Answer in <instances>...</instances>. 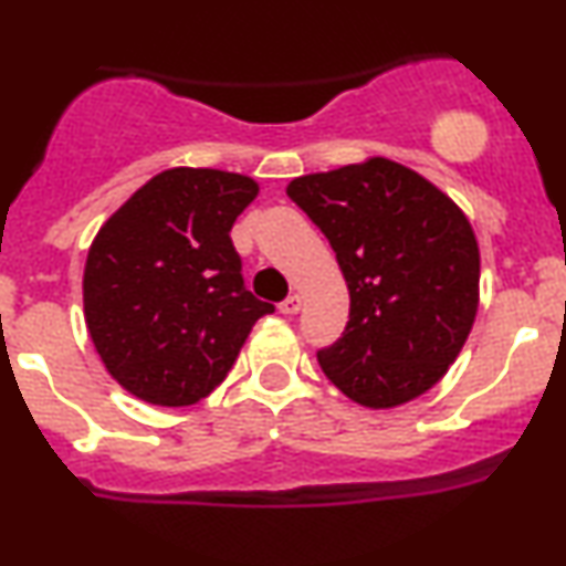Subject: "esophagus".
<instances>
[{
	"mask_svg": "<svg viewBox=\"0 0 566 566\" xmlns=\"http://www.w3.org/2000/svg\"><path fill=\"white\" fill-rule=\"evenodd\" d=\"M301 305H303V297L301 295H290L287 301L279 303V311H282V314L292 316V314H297V311H301Z\"/></svg>",
	"mask_w": 566,
	"mask_h": 566,
	"instance_id": "obj_1",
	"label": "esophagus"
}]
</instances>
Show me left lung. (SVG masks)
<instances>
[{
	"mask_svg": "<svg viewBox=\"0 0 566 566\" xmlns=\"http://www.w3.org/2000/svg\"><path fill=\"white\" fill-rule=\"evenodd\" d=\"M287 197L329 239L348 284L346 333L316 354L324 375L369 409L437 386L479 308V242L465 212L386 157L301 175Z\"/></svg>",
	"mask_w": 566,
	"mask_h": 566,
	"instance_id": "obj_1",
	"label": "left lung"
}]
</instances>
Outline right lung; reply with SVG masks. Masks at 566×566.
Masks as SVG:
<instances>
[{
	"mask_svg": "<svg viewBox=\"0 0 566 566\" xmlns=\"http://www.w3.org/2000/svg\"><path fill=\"white\" fill-rule=\"evenodd\" d=\"M247 175L172 167L114 212L84 263V322L112 378L148 405H197L226 380L274 305L244 290L231 226Z\"/></svg>",
	"mask_w": 566,
	"mask_h": 566,
	"instance_id": "add662e5",
	"label": "right lung"
}]
</instances>
